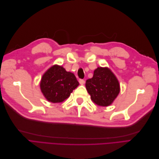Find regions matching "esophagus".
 Returning <instances> with one entry per match:
<instances>
[{"mask_svg":"<svg viewBox=\"0 0 159 159\" xmlns=\"http://www.w3.org/2000/svg\"><path fill=\"white\" fill-rule=\"evenodd\" d=\"M79 82L81 85H84L85 84V81L84 80H79Z\"/></svg>","mask_w":159,"mask_h":159,"instance_id":"obj_1","label":"esophagus"}]
</instances>
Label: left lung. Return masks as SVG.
Wrapping results in <instances>:
<instances>
[{
	"mask_svg": "<svg viewBox=\"0 0 159 159\" xmlns=\"http://www.w3.org/2000/svg\"><path fill=\"white\" fill-rule=\"evenodd\" d=\"M85 87L93 102L99 106L111 104L120 91L119 81L107 68L98 67L92 78L86 80Z\"/></svg>",
	"mask_w": 159,
	"mask_h": 159,
	"instance_id": "1",
	"label": "left lung"
}]
</instances>
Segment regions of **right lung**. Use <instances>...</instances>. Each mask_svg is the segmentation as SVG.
<instances>
[{
    "label": "right lung",
    "mask_w": 159,
    "mask_h": 159,
    "mask_svg": "<svg viewBox=\"0 0 159 159\" xmlns=\"http://www.w3.org/2000/svg\"><path fill=\"white\" fill-rule=\"evenodd\" d=\"M79 85L75 75L63 67L52 66L42 75L40 89L46 99L52 103H60L68 98Z\"/></svg>",
    "instance_id": "obj_1"
}]
</instances>
